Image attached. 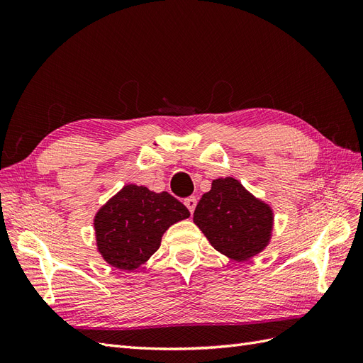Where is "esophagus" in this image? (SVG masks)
I'll use <instances>...</instances> for the list:
<instances>
[{"mask_svg":"<svg viewBox=\"0 0 363 363\" xmlns=\"http://www.w3.org/2000/svg\"><path fill=\"white\" fill-rule=\"evenodd\" d=\"M184 204H186V207L189 208V212L194 213L195 206H196V199H195V196H189V199L184 200Z\"/></svg>","mask_w":363,"mask_h":363,"instance_id":"esophagus-1","label":"esophagus"}]
</instances>
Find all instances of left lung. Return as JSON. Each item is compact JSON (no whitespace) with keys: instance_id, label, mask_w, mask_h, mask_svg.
Returning <instances> with one entry per match:
<instances>
[{"instance_id":"1","label":"left lung","mask_w":363,"mask_h":363,"mask_svg":"<svg viewBox=\"0 0 363 363\" xmlns=\"http://www.w3.org/2000/svg\"><path fill=\"white\" fill-rule=\"evenodd\" d=\"M194 223L211 245L235 262H245L265 250L272 238L274 211L235 177L216 179L203 194Z\"/></svg>"}]
</instances>
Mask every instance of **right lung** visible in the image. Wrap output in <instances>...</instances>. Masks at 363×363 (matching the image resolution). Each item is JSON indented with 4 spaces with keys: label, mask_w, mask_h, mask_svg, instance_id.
Listing matches in <instances>:
<instances>
[{
    "label": "right lung",
    "mask_w": 363,
    "mask_h": 363,
    "mask_svg": "<svg viewBox=\"0 0 363 363\" xmlns=\"http://www.w3.org/2000/svg\"><path fill=\"white\" fill-rule=\"evenodd\" d=\"M189 216L171 194L125 184L94 216L96 250L111 267L135 271L159 250L163 233Z\"/></svg>",
    "instance_id": "add662e5"
}]
</instances>
